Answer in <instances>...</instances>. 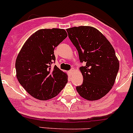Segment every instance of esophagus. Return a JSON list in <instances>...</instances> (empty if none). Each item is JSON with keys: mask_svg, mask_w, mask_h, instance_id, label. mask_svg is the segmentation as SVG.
Instances as JSON below:
<instances>
[{"mask_svg": "<svg viewBox=\"0 0 133 133\" xmlns=\"http://www.w3.org/2000/svg\"><path fill=\"white\" fill-rule=\"evenodd\" d=\"M74 72V68H72V69H71L70 70L68 71V74H69L70 76H72V74H73Z\"/></svg>", "mask_w": 133, "mask_h": 133, "instance_id": "esophagus-1", "label": "esophagus"}]
</instances>
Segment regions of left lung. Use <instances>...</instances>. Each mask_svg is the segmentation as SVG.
Listing matches in <instances>:
<instances>
[{
  "label": "left lung",
  "mask_w": 133,
  "mask_h": 133,
  "mask_svg": "<svg viewBox=\"0 0 133 133\" xmlns=\"http://www.w3.org/2000/svg\"><path fill=\"white\" fill-rule=\"evenodd\" d=\"M68 37L76 47L81 63L83 83L76 87L81 97L97 101L106 95L114 85L119 61L110 42L98 30L90 26L67 29Z\"/></svg>",
  "instance_id": "8db88e82"
}]
</instances>
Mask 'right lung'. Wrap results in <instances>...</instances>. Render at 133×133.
<instances>
[{
  "label": "right lung",
  "instance_id": "add662e5",
  "mask_svg": "<svg viewBox=\"0 0 133 133\" xmlns=\"http://www.w3.org/2000/svg\"><path fill=\"white\" fill-rule=\"evenodd\" d=\"M67 37L63 29H43L32 34L18 54L16 77L20 84L37 99L56 97L68 82L66 73L51 65L55 62V47Z\"/></svg>",
  "mask_w": 133,
  "mask_h": 133
}]
</instances>
